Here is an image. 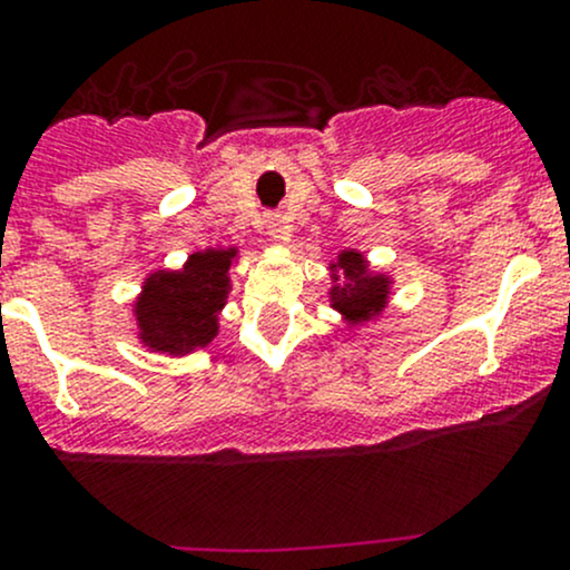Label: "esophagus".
Returning <instances> with one entry per match:
<instances>
[{"instance_id": "esophagus-1", "label": "esophagus", "mask_w": 570, "mask_h": 570, "mask_svg": "<svg viewBox=\"0 0 570 570\" xmlns=\"http://www.w3.org/2000/svg\"><path fill=\"white\" fill-rule=\"evenodd\" d=\"M263 225H266V234L277 238V242H287V236H291V223H287L283 214H266Z\"/></svg>"}]
</instances>
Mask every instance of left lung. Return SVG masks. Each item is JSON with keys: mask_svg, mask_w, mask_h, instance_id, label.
<instances>
[{"mask_svg": "<svg viewBox=\"0 0 570 570\" xmlns=\"http://www.w3.org/2000/svg\"><path fill=\"white\" fill-rule=\"evenodd\" d=\"M328 274H332L328 307L340 312L347 328L377 321L389 307L394 277L389 272L372 268L366 255L358 249H342L336 261L328 263Z\"/></svg>", "mask_w": 570, "mask_h": 570, "instance_id": "8db88e82", "label": "left lung"}]
</instances>
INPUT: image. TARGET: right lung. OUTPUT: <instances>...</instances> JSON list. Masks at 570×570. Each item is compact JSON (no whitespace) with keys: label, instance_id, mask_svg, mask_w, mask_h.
<instances>
[{"label":"right lung","instance_id":"add662e5","mask_svg":"<svg viewBox=\"0 0 570 570\" xmlns=\"http://www.w3.org/2000/svg\"><path fill=\"white\" fill-rule=\"evenodd\" d=\"M238 249H198L181 268H157L140 283L132 302L140 345L163 356H189L204 351L219 334V312L228 304L230 268Z\"/></svg>","mask_w":570,"mask_h":570}]
</instances>
